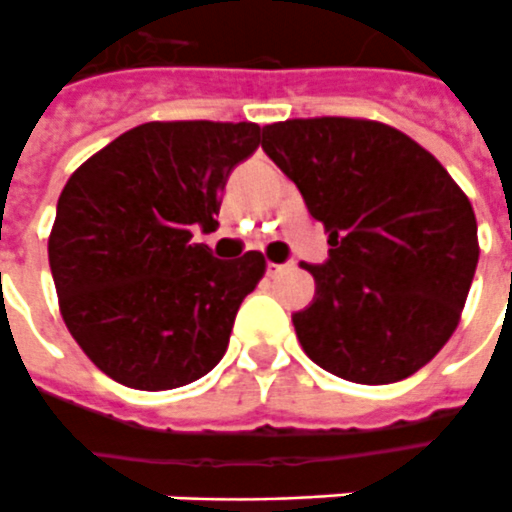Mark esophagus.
Returning a JSON list of instances; mask_svg holds the SVG:
<instances>
[{
  "instance_id": "obj_1",
  "label": "esophagus",
  "mask_w": 512,
  "mask_h": 512,
  "mask_svg": "<svg viewBox=\"0 0 512 512\" xmlns=\"http://www.w3.org/2000/svg\"><path fill=\"white\" fill-rule=\"evenodd\" d=\"M285 271H290L287 263H268V276H279L285 274Z\"/></svg>"
}]
</instances>
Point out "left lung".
<instances>
[{
	"mask_svg": "<svg viewBox=\"0 0 512 512\" xmlns=\"http://www.w3.org/2000/svg\"><path fill=\"white\" fill-rule=\"evenodd\" d=\"M263 149L328 233L314 301L293 314L304 352L361 385L410 377L461 320L478 268V222L434 154L372 119L263 127Z\"/></svg>",
	"mask_w": 512,
	"mask_h": 512,
	"instance_id": "left-lung-1",
	"label": "left lung"
}]
</instances>
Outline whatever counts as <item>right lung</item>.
<instances>
[{"label": "right lung", "instance_id": "add662e5", "mask_svg": "<svg viewBox=\"0 0 512 512\" xmlns=\"http://www.w3.org/2000/svg\"><path fill=\"white\" fill-rule=\"evenodd\" d=\"M260 146L252 121H149L111 140L64 184L48 236L59 309L89 361L135 391H170L227 350L266 257L217 260L230 170Z\"/></svg>", "mask_w": 512, "mask_h": 512}]
</instances>
